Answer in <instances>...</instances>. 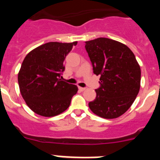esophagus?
Listing matches in <instances>:
<instances>
[{
  "label": "esophagus",
  "instance_id": "esophagus-1",
  "mask_svg": "<svg viewBox=\"0 0 160 160\" xmlns=\"http://www.w3.org/2000/svg\"><path fill=\"white\" fill-rule=\"evenodd\" d=\"M78 90H81V91H83V90H86V88L85 87H78Z\"/></svg>",
  "mask_w": 160,
  "mask_h": 160
}]
</instances>
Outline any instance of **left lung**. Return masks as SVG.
Instances as JSON below:
<instances>
[{
  "instance_id": "1",
  "label": "left lung",
  "mask_w": 160,
  "mask_h": 160,
  "mask_svg": "<svg viewBox=\"0 0 160 160\" xmlns=\"http://www.w3.org/2000/svg\"><path fill=\"white\" fill-rule=\"evenodd\" d=\"M94 73L100 76L96 98L89 102L94 114L111 119L131 107L140 89L141 70L135 54L117 41L99 38L86 42Z\"/></svg>"
}]
</instances>
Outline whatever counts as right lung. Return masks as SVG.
Returning <instances> with one entry per match:
<instances>
[{
  "instance_id": "add662e5",
  "label": "right lung",
  "mask_w": 160,
  "mask_h": 160,
  "mask_svg": "<svg viewBox=\"0 0 160 160\" xmlns=\"http://www.w3.org/2000/svg\"><path fill=\"white\" fill-rule=\"evenodd\" d=\"M77 43L48 42L25 56L18 73V84L25 103L36 114L56 116L70 107L78 87L60 77L65 58Z\"/></svg>"
}]
</instances>
